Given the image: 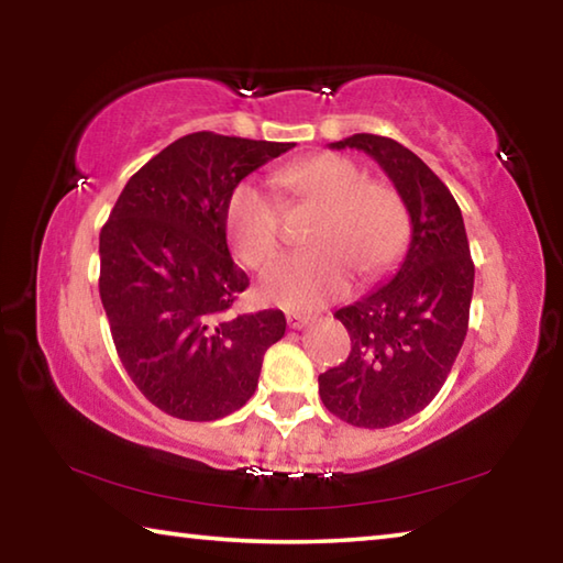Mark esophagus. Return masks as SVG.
I'll use <instances>...</instances> for the list:
<instances>
[{"label": "esophagus", "mask_w": 563, "mask_h": 563, "mask_svg": "<svg viewBox=\"0 0 563 563\" xmlns=\"http://www.w3.org/2000/svg\"><path fill=\"white\" fill-rule=\"evenodd\" d=\"M285 320H288V328L302 330V328H308L316 318H312V316H300V312H288V318H285Z\"/></svg>", "instance_id": "esophagus-1"}]
</instances>
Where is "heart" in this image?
Wrapping results in <instances>:
<instances>
[{"label": "heart", "instance_id": "b5f03b06", "mask_svg": "<svg viewBox=\"0 0 563 563\" xmlns=\"http://www.w3.org/2000/svg\"><path fill=\"white\" fill-rule=\"evenodd\" d=\"M275 184L292 201L318 206L310 251L285 255L265 271L263 300L288 310H318L350 290L352 273L377 280L402 258L409 213L395 186L365 178L340 154H316L285 164ZM223 225L238 261L258 271L280 247V206L255 180L245 178L228 194Z\"/></svg>", "mask_w": 563, "mask_h": 563}]
</instances>
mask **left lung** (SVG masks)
<instances>
[{
    "instance_id": "left-lung-1",
    "label": "left lung",
    "mask_w": 563,
    "mask_h": 563,
    "mask_svg": "<svg viewBox=\"0 0 563 563\" xmlns=\"http://www.w3.org/2000/svg\"><path fill=\"white\" fill-rule=\"evenodd\" d=\"M330 146L373 156L412 221V241L395 278L335 312L352 350L318 377L332 415L383 430L417 415L442 389L470 328L474 263L460 206L422 158L375 133Z\"/></svg>"
}]
</instances>
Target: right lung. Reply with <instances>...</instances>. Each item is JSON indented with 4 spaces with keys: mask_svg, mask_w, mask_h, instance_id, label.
Instances as JSON below:
<instances>
[{
    "mask_svg": "<svg viewBox=\"0 0 563 563\" xmlns=\"http://www.w3.org/2000/svg\"><path fill=\"white\" fill-rule=\"evenodd\" d=\"M295 144L198 131L123 186L99 235V292L113 345L151 405L188 422L241 409L263 355L285 335L280 310L233 316L251 280L225 243L228 194Z\"/></svg>",
    "mask_w": 563,
    "mask_h": 563,
    "instance_id": "right-lung-1",
    "label": "right lung"
}]
</instances>
